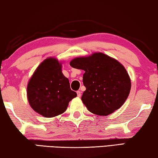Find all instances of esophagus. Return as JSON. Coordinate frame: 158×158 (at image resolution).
<instances>
[{
    "instance_id": "1",
    "label": "esophagus",
    "mask_w": 158,
    "mask_h": 158,
    "mask_svg": "<svg viewBox=\"0 0 158 158\" xmlns=\"http://www.w3.org/2000/svg\"><path fill=\"white\" fill-rule=\"evenodd\" d=\"M77 97L80 98L81 96V93L80 92V91H77Z\"/></svg>"
}]
</instances>
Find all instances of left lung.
Here are the masks:
<instances>
[{
  "instance_id": "1",
  "label": "left lung",
  "mask_w": 158,
  "mask_h": 158,
  "mask_svg": "<svg viewBox=\"0 0 158 158\" xmlns=\"http://www.w3.org/2000/svg\"><path fill=\"white\" fill-rule=\"evenodd\" d=\"M71 67L83 70L86 90L82 95L83 104L91 113L106 116L124 104L131 89V81L124 66L102 52L77 57Z\"/></svg>"
}]
</instances>
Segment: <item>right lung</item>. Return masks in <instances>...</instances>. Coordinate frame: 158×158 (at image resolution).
<instances>
[{
    "mask_svg": "<svg viewBox=\"0 0 158 158\" xmlns=\"http://www.w3.org/2000/svg\"><path fill=\"white\" fill-rule=\"evenodd\" d=\"M77 96L69 80L62 73V62L49 57L36 68L27 85V98L34 111L45 118H53L66 110Z\"/></svg>",
    "mask_w": 158,
    "mask_h": 158,
    "instance_id": "obj_1",
    "label": "right lung"
}]
</instances>
